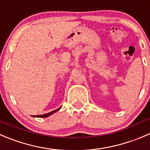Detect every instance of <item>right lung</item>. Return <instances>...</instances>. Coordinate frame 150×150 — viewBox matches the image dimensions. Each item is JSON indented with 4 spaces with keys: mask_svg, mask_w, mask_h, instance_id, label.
<instances>
[{
    "mask_svg": "<svg viewBox=\"0 0 150 150\" xmlns=\"http://www.w3.org/2000/svg\"><path fill=\"white\" fill-rule=\"evenodd\" d=\"M60 108H61V107H60ZM60 108H59V109H56V110L52 111V112H50V113L45 114V115H38V116H36V117H49V116H50V115H52V114L54 113V112H57V111H58V110H60ZM34 117H35V116H34Z\"/></svg>",
    "mask_w": 150,
    "mask_h": 150,
    "instance_id": "right-lung-1",
    "label": "right lung"
}]
</instances>
